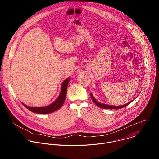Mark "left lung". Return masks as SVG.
<instances>
[{"mask_svg": "<svg viewBox=\"0 0 159 159\" xmlns=\"http://www.w3.org/2000/svg\"><path fill=\"white\" fill-rule=\"evenodd\" d=\"M91 98H92V100H93V102H94V103L97 105V106H98V107H100V108H103V109H111V110H113V109H115V110H119V109H120V108H124V107H126V106H127L128 105H129L132 101H130V102H129V103H127V104H125V105H121V106H111V105H105V104H102V103H99V102H98L94 98H93V95H92L91 93Z\"/></svg>", "mask_w": 159, "mask_h": 159, "instance_id": "obj_1", "label": "left lung"}]
</instances>
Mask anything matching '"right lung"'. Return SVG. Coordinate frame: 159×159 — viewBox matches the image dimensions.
Instances as JSON below:
<instances>
[{"label":"right lung","instance_id":"obj_1","mask_svg":"<svg viewBox=\"0 0 159 159\" xmlns=\"http://www.w3.org/2000/svg\"><path fill=\"white\" fill-rule=\"evenodd\" d=\"M69 81H70V78H68V79H66L62 83L61 92L59 94V96L56 99V100L55 102H54L52 104H51L50 105L44 107H28V106L24 105L22 103L23 105L27 109H28L29 111H30L33 113H35L49 114L57 111L62 107V105L64 103Z\"/></svg>","mask_w":159,"mask_h":159}]
</instances>
